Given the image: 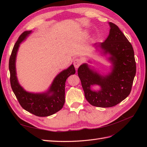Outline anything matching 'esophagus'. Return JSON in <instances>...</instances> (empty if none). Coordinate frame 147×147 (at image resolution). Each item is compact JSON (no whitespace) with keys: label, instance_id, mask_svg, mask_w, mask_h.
Wrapping results in <instances>:
<instances>
[{"label":"esophagus","instance_id":"esophagus-1","mask_svg":"<svg viewBox=\"0 0 147 147\" xmlns=\"http://www.w3.org/2000/svg\"><path fill=\"white\" fill-rule=\"evenodd\" d=\"M82 63V60L80 58H76L74 61V65L75 69H78Z\"/></svg>","mask_w":147,"mask_h":147}]
</instances>
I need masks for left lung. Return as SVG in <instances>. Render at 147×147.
Returning <instances> with one entry per match:
<instances>
[{"label": "left lung", "instance_id": "8db88e82", "mask_svg": "<svg viewBox=\"0 0 147 147\" xmlns=\"http://www.w3.org/2000/svg\"><path fill=\"white\" fill-rule=\"evenodd\" d=\"M108 37L95 46L99 47L112 63L111 72L102 75L84 63L79 67L78 75L86 99L91 105L98 107H111L120 103L129 95L136 73L134 52L131 43L118 26L112 23ZM99 85V91L90 86Z\"/></svg>", "mask_w": 147, "mask_h": 147}]
</instances>
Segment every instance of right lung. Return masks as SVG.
<instances>
[{
    "mask_svg": "<svg viewBox=\"0 0 147 147\" xmlns=\"http://www.w3.org/2000/svg\"><path fill=\"white\" fill-rule=\"evenodd\" d=\"M32 32L24 31L21 34L13 47L9 60L11 89L24 110L37 117H48L59 111L65 102V84L70 75L75 74L73 64L60 72L55 78L48 90L43 93H32L24 90L18 80L16 72V58L20 43Z\"/></svg>",
    "mask_w": 147,
    "mask_h": 147,
    "instance_id": "1",
    "label": "right lung"
}]
</instances>
